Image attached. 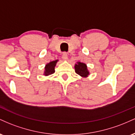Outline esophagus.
<instances>
[{
    "instance_id": "34e87169",
    "label": "esophagus",
    "mask_w": 135,
    "mask_h": 135,
    "mask_svg": "<svg viewBox=\"0 0 135 135\" xmlns=\"http://www.w3.org/2000/svg\"><path fill=\"white\" fill-rule=\"evenodd\" d=\"M62 58L63 60H68V54L66 53V52H63V55H62Z\"/></svg>"
}]
</instances>
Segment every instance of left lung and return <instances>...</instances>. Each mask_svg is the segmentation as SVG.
<instances>
[{"label": "left lung", "mask_w": 135, "mask_h": 135, "mask_svg": "<svg viewBox=\"0 0 135 135\" xmlns=\"http://www.w3.org/2000/svg\"><path fill=\"white\" fill-rule=\"evenodd\" d=\"M75 72L83 77H87L89 75V72L87 69V65L85 63L77 62L75 65Z\"/></svg>", "instance_id": "1"}]
</instances>
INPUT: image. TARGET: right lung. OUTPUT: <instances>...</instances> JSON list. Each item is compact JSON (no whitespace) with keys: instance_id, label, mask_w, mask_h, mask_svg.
<instances>
[{"instance_id":"obj_1","label":"right lung","mask_w":135,"mask_h":135,"mask_svg":"<svg viewBox=\"0 0 135 135\" xmlns=\"http://www.w3.org/2000/svg\"><path fill=\"white\" fill-rule=\"evenodd\" d=\"M58 60H56L55 61H50L49 63L46 65V66H45V71L44 75H46V76H47V75H51V74H52L54 72H55V67L56 65V63L58 62Z\"/></svg>"}]
</instances>
